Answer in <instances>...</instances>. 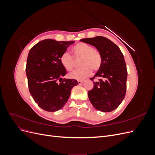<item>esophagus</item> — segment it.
Instances as JSON below:
<instances>
[{
	"label": "esophagus",
	"instance_id": "1",
	"mask_svg": "<svg viewBox=\"0 0 155 155\" xmlns=\"http://www.w3.org/2000/svg\"><path fill=\"white\" fill-rule=\"evenodd\" d=\"M78 83L79 85H81V84H82V83H83V81H81V80H78Z\"/></svg>",
	"mask_w": 155,
	"mask_h": 155
}]
</instances>
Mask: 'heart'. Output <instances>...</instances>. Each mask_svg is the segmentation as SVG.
Wrapping results in <instances>:
<instances>
[{
    "instance_id": "b5f03b06",
    "label": "heart",
    "mask_w": 155,
    "mask_h": 155,
    "mask_svg": "<svg viewBox=\"0 0 155 155\" xmlns=\"http://www.w3.org/2000/svg\"><path fill=\"white\" fill-rule=\"evenodd\" d=\"M72 50L75 58H81L79 65L81 67L70 73L68 75L70 78L76 80H83L91 76L92 72V69L94 71H97L101 68L102 64L101 55L99 51L93 48L92 46L80 43L74 46ZM60 62L68 71H71L74 68V59L68 51H64L61 54Z\"/></svg>"
}]
</instances>
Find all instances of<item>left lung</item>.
I'll return each instance as SVG.
<instances>
[{"label":"left lung","instance_id":"obj_1","mask_svg":"<svg viewBox=\"0 0 155 155\" xmlns=\"http://www.w3.org/2000/svg\"><path fill=\"white\" fill-rule=\"evenodd\" d=\"M81 42L91 45L99 51L102 58L101 68L94 78H100L93 82L94 87L88 92V96L96 109L111 112L124 99L127 71L123 54L113 42L102 36L82 39Z\"/></svg>","mask_w":155,"mask_h":155}]
</instances>
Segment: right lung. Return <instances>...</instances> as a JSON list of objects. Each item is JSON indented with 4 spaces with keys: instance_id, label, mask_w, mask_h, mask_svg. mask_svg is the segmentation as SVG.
Returning <instances> with one entry per match:
<instances>
[{
    "instance_id": "1",
    "label": "right lung",
    "mask_w": 155,
    "mask_h": 155,
    "mask_svg": "<svg viewBox=\"0 0 155 155\" xmlns=\"http://www.w3.org/2000/svg\"><path fill=\"white\" fill-rule=\"evenodd\" d=\"M74 43L45 39L29 51L26 67L29 91L35 102L46 111L63 108L72 88L78 84L74 79H63L67 70L60 62L61 55Z\"/></svg>"
}]
</instances>
